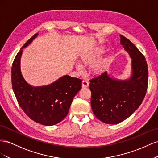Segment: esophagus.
Listing matches in <instances>:
<instances>
[{
    "label": "esophagus",
    "instance_id": "obj_1",
    "mask_svg": "<svg viewBox=\"0 0 158 158\" xmlns=\"http://www.w3.org/2000/svg\"><path fill=\"white\" fill-rule=\"evenodd\" d=\"M89 87V82L87 81H82V88L85 89Z\"/></svg>",
    "mask_w": 158,
    "mask_h": 158
}]
</instances>
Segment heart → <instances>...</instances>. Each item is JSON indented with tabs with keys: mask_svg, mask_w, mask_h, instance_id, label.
Listing matches in <instances>:
<instances>
[{
	"mask_svg": "<svg viewBox=\"0 0 158 158\" xmlns=\"http://www.w3.org/2000/svg\"><path fill=\"white\" fill-rule=\"evenodd\" d=\"M102 52V49H98L95 51L87 52L82 53L79 57L81 64L83 65H89L93 64ZM110 61V57H105L95 62L91 67V73L95 76L104 73L109 68ZM78 69H81L80 67H78Z\"/></svg>",
	"mask_w": 158,
	"mask_h": 158,
	"instance_id": "obj_1",
	"label": "heart"
}]
</instances>
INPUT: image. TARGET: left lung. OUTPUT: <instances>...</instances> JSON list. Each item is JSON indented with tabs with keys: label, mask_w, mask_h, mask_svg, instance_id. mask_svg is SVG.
<instances>
[{
	"label": "left lung",
	"mask_w": 158,
	"mask_h": 158,
	"mask_svg": "<svg viewBox=\"0 0 158 158\" xmlns=\"http://www.w3.org/2000/svg\"><path fill=\"white\" fill-rule=\"evenodd\" d=\"M120 44L132 59V75L128 80L118 81L106 71L89 81L91 105L94 114L106 124H118L135 112L145 97L148 84L146 58L135 45L120 35Z\"/></svg>",
	"instance_id": "obj_1"
}]
</instances>
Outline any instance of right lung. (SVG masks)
Returning a JSON list of instances; mask_svg holds the SVG:
<instances>
[{
    "mask_svg": "<svg viewBox=\"0 0 158 158\" xmlns=\"http://www.w3.org/2000/svg\"><path fill=\"white\" fill-rule=\"evenodd\" d=\"M37 35L25 43L15 58L11 69L12 86L19 106L30 118L40 124L52 126L60 123L68 114L72 101L81 89L82 80L65 75L47 86L34 87L27 83L20 68L22 48Z\"/></svg>",
    "mask_w": 158,
    "mask_h": 158,
    "instance_id": "add662e5",
    "label": "right lung"
}]
</instances>
